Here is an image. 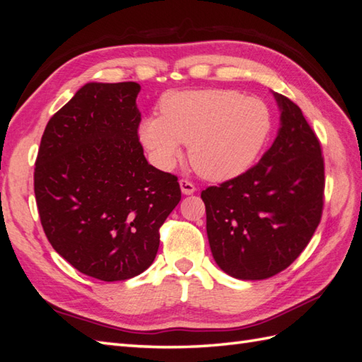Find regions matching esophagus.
I'll return each instance as SVG.
<instances>
[{
	"label": "esophagus",
	"mask_w": 362,
	"mask_h": 362,
	"mask_svg": "<svg viewBox=\"0 0 362 362\" xmlns=\"http://www.w3.org/2000/svg\"><path fill=\"white\" fill-rule=\"evenodd\" d=\"M179 185H180V189H182V193L185 194V196H189V194H193L194 191H196V187H194V183H191L189 180H187V179H182L180 182H179Z\"/></svg>",
	"instance_id": "34e87169"
}]
</instances>
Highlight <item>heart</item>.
Wrapping results in <instances>:
<instances>
[{
	"label": "heart",
	"mask_w": 362,
	"mask_h": 362,
	"mask_svg": "<svg viewBox=\"0 0 362 362\" xmlns=\"http://www.w3.org/2000/svg\"><path fill=\"white\" fill-rule=\"evenodd\" d=\"M272 115L264 101L233 90H188L160 101V118L138 126V138L153 163L171 169L188 144L194 171L209 180H228L247 169L264 148Z\"/></svg>",
	"instance_id": "obj_1"
}]
</instances>
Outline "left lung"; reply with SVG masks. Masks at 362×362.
<instances>
[{"mask_svg": "<svg viewBox=\"0 0 362 362\" xmlns=\"http://www.w3.org/2000/svg\"><path fill=\"white\" fill-rule=\"evenodd\" d=\"M272 95L280 127L247 173L202 191L206 236L216 264L233 279L264 280L308 245L324 206V158L298 105Z\"/></svg>", "mask_w": 362, "mask_h": 362, "instance_id": "8db88e82", "label": "left lung"}]
</instances>
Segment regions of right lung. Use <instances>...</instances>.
Returning a JSON list of instances; mask_svg holds the SVG:
<instances>
[{
  "mask_svg": "<svg viewBox=\"0 0 362 362\" xmlns=\"http://www.w3.org/2000/svg\"><path fill=\"white\" fill-rule=\"evenodd\" d=\"M136 82H88L48 121L34 191L48 241L79 272L132 279L156 259L158 228L180 202L177 177L138 141Z\"/></svg>",
  "mask_w": 362,
  "mask_h": 362,
  "instance_id": "obj_1",
  "label": "right lung"
}]
</instances>
